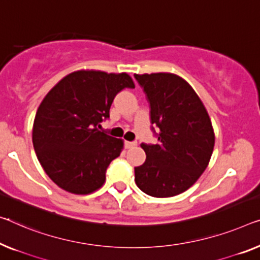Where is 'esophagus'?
I'll return each mask as SVG.
<instances>
[{"instance_id":"34e87169","label":"esophagus","mask_w":260,"mask_h":260,"mask_svg":"<svg viewBox=\"0 0 260 260\" xmlns=\"http://www.w3.org/2000/svg\"><path fill=\"white\" fill-rule=\"evenodd\" d=\"M137 146V142L135 141H125V148L128 149V148H132V147Z\"/></svg>"}]
</instances>
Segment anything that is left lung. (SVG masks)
<instances>
[{
    "label": "left lung",
    "instance_id": "1",
    "mask_svg": "<svg viewBox=\"0 0 260 260\" xmlns=\"http://www.w3.org/2000/svg\"><path fill=\"white\" fill-rule=\"evenodd\" d=\"M134 77L146 93L158 140L156 145L141 143L146 161L134 168L135 183L153 197L179 195L208 167L215 146L211 120L200 96L181 77L167 72Z\"/></svg>",
    "mask_w": 260,
    "mask_h": 260
}]
</instances>
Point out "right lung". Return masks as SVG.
<instances>
[{"instance_id":"1","label":"right lung","mask_w":260,"mask_h":260,"mask_svg":"<svg viewBox=\"0 0 260 260\" xmlns=\"http://www.w3.org/2000/svg\"><path fill=\"white\" fill-rule=\"evenodd\" d=\"M135 85L127 73L80 70L57 83L38 107L32 143L42 167L58 187L86 195L105 182L123 148L121 139L99 131L114 96Z\"/></svg>"}]
</instances>
